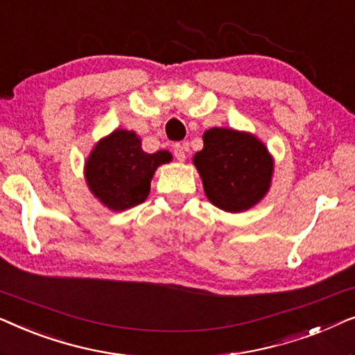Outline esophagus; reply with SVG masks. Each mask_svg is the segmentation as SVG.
Returning a JSON list of instances; mask_svg holds the SVG:
<instances>
[{
    "instance_id": "obj_1",
    "label": "esophagus",
    "mask_w": 355,
    "mask_h": 355,
    "mask_svg": "<svg viewBox=\"0 0 355 355\" xmlns=\"http://www.w3.org/2000/svg\"><path fill=\"white\" fill-rule=\"evenodd\" d=\"M186 144H176L174 145L173 152H174V157H176V159H179V162H184L186 159Z\"/></svg>"
}]
</instances>
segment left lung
Returning <instances> with one entry per match:
<instances>
[{"instance_id": "obj_1", "label": "left lung", "mask_w": 355, "mask_h": 355, "mask_svg": "<svg viewBox=\"0 0 355 355\" xmlns=\"http://www.w3.org/2000/svg\"><path fill=\"white\" fill-rule=\"evenodd\" d=\"M193 164L213 205L239 213L259 203L270 189L273 159L259 139L234 129L213 128L203 134V150Z\"/></svg>"}]
</instances>
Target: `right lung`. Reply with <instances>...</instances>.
I'll use <instances>...</instances> for the list:
<instances>
[{
    "instance_id": "right-lung-1",
    "label": "right lung",
    "mask_w": 355,
    "mask_h": 355,
    "mask_svg": "<svg viewBox=\"0 0 355 355\" xmlns=\"http://www.w3.org/2000/svg\"><path fill=\"white\" fill-rule=\"evenodd\" d=\"M168 162L171 153H145L135 132L119 129L96 144L85 163V179L101 203L119 211L145 202L155 171Z\"/></svg>"
}]
</instances>
